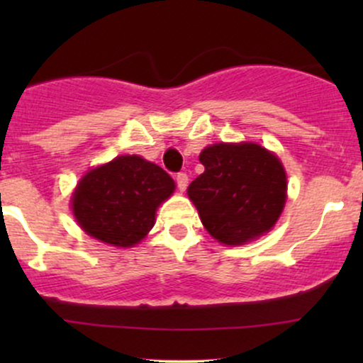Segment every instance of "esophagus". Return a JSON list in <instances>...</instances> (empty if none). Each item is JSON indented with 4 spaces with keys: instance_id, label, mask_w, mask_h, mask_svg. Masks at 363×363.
I'll return each instance as SVG.
<instances>
[{
    "instance_id": "1",
    "label": "esophagus",
    "mask_w": 363,
    "mask_h": 363,
    "mask_svg": "<svg viewBox=\"0 0 363 363\" xmlns=\"http://www.w3.org/2000/svg\"><path fill=\"white\" fill-rule=\"evenodd\" d=\"M176 182H177L179 191H186L187 182H189V177H187V174H184V172H179L176 176Z\"/></svg>"
}]
</instances>
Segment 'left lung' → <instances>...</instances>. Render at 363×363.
Wrapping results in <instances>:
<instances>
[{
  "mask_svg": "<svg viewBox=\"0 0 363 363\" xmlns=\"http://www.w3.org/2000/svg\"><path fill=\"white\" fill-rule=\"evenodd\" d=\"M205 172L187 187L213 239L242 245L269 232L286 201L280 158L257 143H216L199 153Z\"/></svg>",
  "mask_w": 363,
  "mask_h": 363,
  "instance_id": "1",
  "label": "left lung"
}]
</instances>
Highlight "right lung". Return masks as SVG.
Listing matches in <instances>:
<instances>
[{
    "mask_svg": "<svg viewBox=\"0 0 363 363\" xmlns=\"http://www.w3.org/2000/svg\"><path fill=\"white\" fill-rule=\"evenodd\" d=\"M174 179L138 155H121L89 170L72 198L73 215L86 234L116 247H133L155 225Z\"/></svg>",
    "mask_w": 363,
    "mask_h": 363,
    "instance_id": "right-lung-1",
    "label": "right lung"
}]
</instances>
